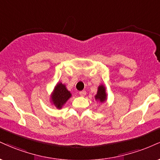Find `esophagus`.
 Wrapping results in <instances>:
<instances>
[{"mask_svg": "<svg viewBox=\"0 0 160 160\" xmlns=\"http://www.w3.org/2000/svg\"><path fill=\"white\" fill-rule=\"evenodd\" d=\"M79 94H80V96H82V97H84L86 95V91H81L79 92Z\"/></svg>", "mask_w": 160, "mask_h": 160, "instance_id": "1", "label": "esophagus"}]
</instances>
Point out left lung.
Listing matches in <instances>:
<instances>
[{"label": "left lung", "instance_id": "obj_1", "mask_svg": "<svg viewBox=\"0 0 160 160\" xmlns=\"http://www.w3.org/2000/svg\"><path fill=\"white\" fill-rule=\"evenodd\" d=\"M95 98L96 101H98L101 103H103L107 101V96L106 93V88L103 85H100L98 88V92L95 96Z\"/></svg>", "mask_w": 160, "mask_h": 160}]
</instances>
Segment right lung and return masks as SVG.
Masks as SVG:
<instances>
[{
	"label": "right lung",
	"mask_w": 160,
	"mask_h": 160,
	"mask_svg": "<svg viewBox=\"0 0 160 160\" xmlns=\"http://www.w3.org/2000/svg\"><path fill=\"white\" fill-rule=\"evenodd\" d=\"M51 102L57 109H62V106L72 97L71 92L67 89L65 85L58 82L51 94Z\"/></svg>",
	"instance_id": "obj_1"
}]
</instances>
